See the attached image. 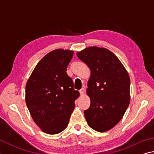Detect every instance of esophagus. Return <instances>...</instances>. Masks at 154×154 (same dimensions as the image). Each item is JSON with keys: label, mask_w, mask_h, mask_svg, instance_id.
I'll use <instances>...</instances> for the list:
<instances>
[{"label": "esophagus", "mask_w": 154, "mask_h": 154, "mask_svg": "<svg viewBox=\"0 0 154 154\" xmlns=\"http://www.w3.org/2000/svg\"><path fill=\"white\" fill-rule=\"evenodd\" d=\"M85 88H82V89H80V90H79V93H80V94L81 95H83V94H84L85 93Z\"/></svg>", "instance_id": "obj_1"}]
</instances>
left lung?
Masks as SVG:
<instances>
[{
    "mask_svg": "<svg viewBox=\"0 0 154 154\" xmlns=\"http://www.w3.org/2000/svg\"><path fill=\"white\" fill-rule=\"evenodd\" d=\"M77 56L91 71L87 89L91 104L84 111L86 121L93 129L107 131L119 123L129 105V76L119 58L107 49L89 47Z\"/></svg>",
    "mask_w": 154,
    "mask_h": 154,
    "instance_id": "1",
    "label": "left lung"
}]
</instances>
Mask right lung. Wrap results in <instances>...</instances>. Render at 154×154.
I'll use <instances>...</instances> for the list:
<instances>
[{
    "instance_id": "right-lung-1",
    "label": "right lung",
    "mask_w": 154,
    "mask_h": 154,
    "mask_svg": "<svg viewBox=\"0 0 154 154\" xmlns=\"http://www.w3.org/2000/svg\"><path fill=\"white\" fill-rule=\"evenodd\" d=\"M73 51L55 50L36 65L26 87V102L33 121L44 133L54 135L67 127L79 96L66 73Z\"/></svg>"
}]
</instances>
